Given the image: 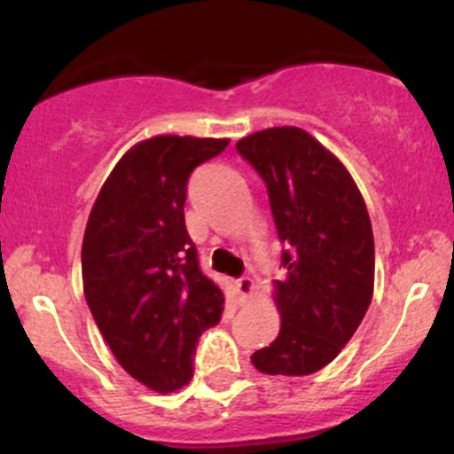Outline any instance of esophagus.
Segmentation results:
<instances>
[{
	"label": "esophagus",
	"instance_id": "1",
	"mask_svg": "<svg viewBox=\"0 0 454 454\" xmlns=\"http://www.w3.org/2000/svg\"><path fill=\"white\" fill-rule=\"evenodd\" d=\"M235 287H237V294H239L241 299H248L254 290V281L250 277H239L235 281Z\"/></svg>",
	"mask_w": 454,
	"mask_h": 454
}]
</instances>
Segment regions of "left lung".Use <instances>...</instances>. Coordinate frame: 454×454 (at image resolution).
<instances>
[{
	"mask_svg": "<svg viewBox=\"0 0 454 454\" xmlns=\"http://www.w3.org/2000/svg\"><path fill=\"white\" fill-rule=\"evenodd\" d=\"M237 151L265 182L287 270L277 281L281 332L250 360L261 373H316L351 340L373 296L367 206L340 160L299 127L256 131Z\"/></svg>",
	"mask_w": 454,
	"mask_h": 454,
	"instance_id": "1",
	"label": "left lung"
}]
</instances>
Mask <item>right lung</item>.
I'll list each match as a JSON object with an SVG mask.
<instances>
[{
  "instance_id": "obj_1",
  "label": "right lung",
  "mask_w": 454,
  "mask_h": 454,
  "mask_svg": "<svg viewBox=\"0 0 454 454\" xmlns=\"http://www.w3.org/2000/svg\"><path fill=\"white\" fill-rule=\"evenodd\" d=\"M226 146L191 136L138 142L87 219L81 268L90 312L121 367L158 393L191 382L201 332L223 312V292L200 270L184 201L191 173Z\"/></svg>"
}]
</instances>
